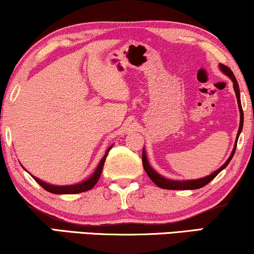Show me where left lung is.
Here are the masks:
<instances>
[{"label":"left lung","instance_id":"left-lung-1","mask_svg":"<svg viewBox=\"0 0 254 254\" xmlns=\"http://www.w3.org/2000/svg\"><path fill=\"white\" fill-rule=\"evenodd\" d=\"M218 68H220V70L223 72L224 75H227L228 77H230L232 83H234V90H235L236 97H237L239 113H241V120H239V128H238L237 137H236V142H235L234 149H232L231 154H230V156H229V158L227 159V162H225L224 164L222 165L220 169L216 170V171H214L213 173H210L209 176L203 177V178H199V179H192V180H172V179L165 178V177H163L162 175H159L158 172H156L155 170L151 168V165L149 164V162H148L147 154H145V149L143 148V150H142V163H143L144 171L147 172V175L149 176V178H150L152 182H154L158 187H161V189H164V190H197V189H201V187L206 186L207 184H209L211 180H213L215 177H216L218 173L222 171V170H224L225 168H227L228 164H229V163H230V161L232 159V157H234L235 151H236V147H237L238 137H239V135H241V133H242L243 124H244V113H243V109H242L241 92H239V85H238L237 79H236L234 72L230 70V68H228L227 65H224V64H218Z\"/></svg>","mask_w":254,"mask_h":254}]
</instances>
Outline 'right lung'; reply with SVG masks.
<instances>
[{
    "mask_svg": "<svg viewBox=\"0 0 254 254\" xmlns=\"http://www.w3.org/2000/svg\"><path fill=\"white\" fill-rule=\"evenodd\" d=\"M112 147H113V144L110 145V147L106 149L105 155L103 156L102 159H100L99 164L96 168L95 172H93L88 179L83 180V182L78 183V184H74V185H52V184L43 182V180L37 178V177H34L32 175H31V176L33 177V179L36 180V182L39 184V185L43 187L44 190H46L47 192H50V193H53V194H76V193L86 192V190H91L92 187L96 185L97 182H98L99 177H100V175H102L103 166H104V163H105V159L107 157V154H109V151L111 150V148H112ZM24 170H25V169H24ZM25 171H26V170H25Z\"/></svg>",
    "mask_w": 254,
    "mask_h": 254,
    "instance_id": "1",
    "label": "right lung"
}]
</instances>
